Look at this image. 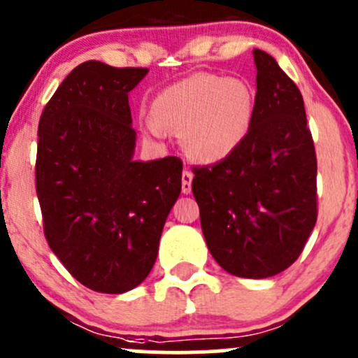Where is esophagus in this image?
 <instances>
[{
  "mask_svg": "<svg viewBox=\"0 0 358 358\" xmlns=\"http://www.w3.org/2000/svg\"><path fill=\"white\" fill-rule=\"evenodd\" d=\"M192 172L191 171H184L182 172V192L184 194H189L191 192V184H192Z\"/></svg>",
  "mask_w": 358,
  "mask_h": 358,
  "instance_id": "obj_1",
  "label": "esophagus"
}]
</instances>
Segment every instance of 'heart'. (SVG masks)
Wrapping results in <instances>:
<instances>
[{
	"label": "heart",
	"mask_w": 358,
	"mask_h": 358,
	"mask_svg": "<svg viewBox=\"0 0 358 358\" xmlns=\"http://www.w3.org/2000/svg\"><path fill=\"white\" fill-rule=\"evenodd\" d=\"M255 111L254 91L240 79L194 74L171 84L148 106L143 131L160 138L162 130L179 134L191 159L215 164L243 143Z\"/></svg>",
	"instance_id": "1"
}]
</instances>
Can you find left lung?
<instances>
[{"label":"left lung","mask_w":358,"mask_h":358,"mask_svg":"<svg viewBox=\"0 0 358 358\" xmlns=\"http://www.w3.org/2000/svg\"><path fill=\"white\" fill-rule=\"evenodd\" d=\"M255 111L243 143L196 167L192 194L213 259L231 275L266 279L296 262L316 216V152L301 91L254 49Z\"/></svg>","instance_id":"left-lung-1"}]
</instances>
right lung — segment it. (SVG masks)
<instances>
[{
  "instance_id": "add662e5",
  "label": "right lung",
  "mask_w": 358,
  "mask_h": 358,
  "mask_svg": "<svg viewBox=\"0 0 358 358\" xmlns=\"http://www.w3.org/2000/svg\"><path fill=\"white\" fill-rule=\"evenodd\" d=\"M147 72L79 64L38 123L35 186L45 238L72 277L104 294L143 282L180 194V159L134 160L128 94Z\"/></svg>"
}]
</instances>
